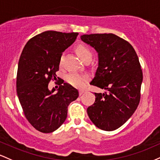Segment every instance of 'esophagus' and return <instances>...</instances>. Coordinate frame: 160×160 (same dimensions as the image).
I'll return each instance as SVG.
<instances>
[{
	"label": "esophagus",
	"instance_id": "1",
	"mask_svg": "<svg viewBox=\"0 0 160 160\" xmlns=\"http://www.w3.org/2000/svg\"><path fill=\"white\" fill-rule=\"evenodd\" d=\"M78 92H79V95H82V94H83V93H85V91H84V90H79V91H78Z\"/></svg>",
	"mask_w": 160,
	"mask_h": 160
}]
</instances>
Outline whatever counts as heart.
Wrapping results in <instances>:
<instances>
[{
    "label": "heart",
    "instance_id": "heart-1",
    "mask_svg": "<svg viewBox=\"0 0 160 160\" xmlns=\"http://www.w3.org/2000/svg\"><path fill=\"white\" fill-rule=\"evenodd\" d=\"M75 51L82 60H85L88 57H92V52L91 49L85 44H78L75 48ZM62 57L60 60V63H62ZM88 79V75L78 74V73H70L66 76V81L68 83L78 88H81L85 85V84Z\"/></svg>",
    "mask_w": 160,
    "mask_h": 160
}]
</instances>
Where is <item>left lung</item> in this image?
<instances>
[{
    "label": "left lung",
    "mask_w": 160,
    "mask_h": 160,
    "mask_svg": "<svg viewBox=\"0 0 160 160\" xmlns=\"http://www.w3.org/2000/svg\"><path fill=\"white\" fill-rule=\"evenodd\" d=\"M81 39L98 53V68L90 84L106 91L94 93L88 115L98 128L114 131L128 121L140 103L143 72L139 59L133 47L114 34L83 35Z\"/></svg>",
    "instance_id": "obj_1"
}]
</instances>
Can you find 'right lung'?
Wrapping results in <instances>:
<instances>
[{
	"instance_id": "obj_1",
	"label": "right lung",
	"mask_w": 160,
	"mask_h": 160,
	"mask_svg": "<svg viewBox=\"0 0 160 160\" xmlns=\"http://www.w3.org/2000/svg\"><path fill=\"white\" fill-rule=\"evenodd\" d=\"M78 35V32H44L28 40L19 57L18 98L28 122L42 133L60 128L67 117L68 106L78 97V90L68 83L60 84L54 94L55 89H48L49 82L57 79L62 52Z\"/></svg>"
}]
</instances>
